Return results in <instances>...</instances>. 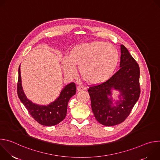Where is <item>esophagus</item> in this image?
I'll return each instance as SVG.
<instances>
[{"instance_id":"1","label":"esophagus","mask_w":160,"mask_h":160,"mask_svg":"<svg viewBox=\"0 0 160 160\" xmlns=\"http://www.w3.org/2000/svg\"><path fill=\"white\" fill-rule=\"evenodd\" d=\"M85 89V87L84 86H83V85H78L77 87V90L78 91V92H79V91H82V90H83Z\"/></svg>"}]
</instances>
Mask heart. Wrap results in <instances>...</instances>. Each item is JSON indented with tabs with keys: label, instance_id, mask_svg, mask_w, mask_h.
Listing matches in <instances>:
<instances>
[{
	"label": "heart",
	"instance_id": "obj_1",
	"mask_svg": "<svg viewBox=\"0 0 160 160\" xmlns=\"http://www.w3.org/2000/svg\"><path fill=\"white\" fill-rule=\"evenodd\" d=\"M119 54L113 45L104 42H93L76 45L68 57L62 61V68L68 76L76 73L78 66L81 77L87 82L98 84L107 80L118 64Z\"/></svg>",
	"mask_w": 160,
	"mask_h": 160
}]
</instances>
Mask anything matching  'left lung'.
<instances>
[{"label":"left lung","mask_w":160,"mask_h":160,"mask_svg":"<svg viewBox=\"0 0 160 160\" xmlns=\"http://www.w3.org/2000/svg\"><path fill=\"white\" fill-rule=\"evenodd\" d=\"M120 70L105 82L88 89L94 117L105 126L122 123L140 96L139 64L123 45H120ZM113 89L120 92L115 105L112 98Z\"/></svg>","instance_id":"1"}]
</instances>
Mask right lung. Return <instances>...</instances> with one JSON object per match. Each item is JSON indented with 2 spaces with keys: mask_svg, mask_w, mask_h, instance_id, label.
<instances>
[{
  "mask_svg": "<svg viewBox=\"0 0 160 160\" xmlns=\"http://www.w3.org/2000/svg\"><path fill=\"white\" fill-rule=\"evenodd\" d=\"M17 92L21 102L38 123L45 126H53L65 118L68 101L76 94V85L73 82L66 85L61 90L59 96L48 105H39L33 103L27 98L22 89L19 66Z\"/></svg>",
  "mask_w": 160,
  "mask_h": 160,
  "instance_id": "1",
  "label": "right lung"
}]
</instances>
